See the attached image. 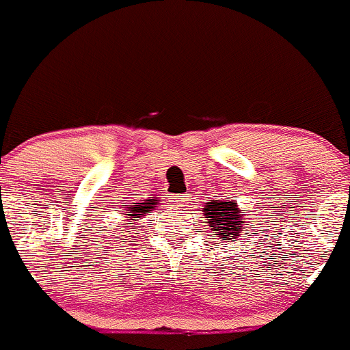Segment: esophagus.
Returning a JSON list of instances; mask_svg holds the SVG:
<instances>
[{
  "label": "esophagus",
  "mask_w": 350,
  "mask_h": 350,
  "mask_svg": "<svg viewBox=\"0 0 350 350\" xmlns=\"http://www.w3.org/2000/svg\"><path fill=\"white\" fill-rule=\"evenodd\" d=\"M170 202L172 206H175V208H182V206L190 204V197L189 195H174V197L170 198Z\"/></svg>",
  "instance_id": "1"
}]
</instances>
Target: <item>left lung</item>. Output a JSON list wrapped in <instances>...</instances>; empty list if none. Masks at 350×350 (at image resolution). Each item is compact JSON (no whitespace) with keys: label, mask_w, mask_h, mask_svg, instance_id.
Returning a JSON list of instances; mask_svg holds the SVG:
<instances>
[{"label":"left lung","mask_w":350,"mask_h":350,"mask_svg":"<svg viewBox=\"0 0 350 350\" xmlns=\"http://www.w3.org/2000/svg\"><path fill=\"white\" fill-rule=\"evenodd\" d=\"M205 221L212 230H215L217 237L228 240L239 239L242 234V227L245 225V212L239 208L235 200H212L204 208Z\"/></svg>","instance_id":"left-lung-1"}]
</instances>
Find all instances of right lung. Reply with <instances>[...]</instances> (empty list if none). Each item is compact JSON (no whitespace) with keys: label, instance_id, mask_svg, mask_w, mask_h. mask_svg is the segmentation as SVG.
Returning <instances> with one entry per match:
<instances>
[{"label":"right lung","instance_id":"obj_1","mask_svg":"<svg viewBox=\"0 0 350 350\" xmlns=\"http://www.w3.org/2000/svg\"><path fill=\"white\" fill-rule=\"evenodd\" d=\"M159 202L160 200L157 197H150V198H146V200L142 202V204L126 206V210L123 215L126 217V220L129 221H135V224H137L138 220L144 219L146 213L153 212V208H155V205H159Z\"/></svg>","mask_w":350,"mask_h":350}]
</instances>
